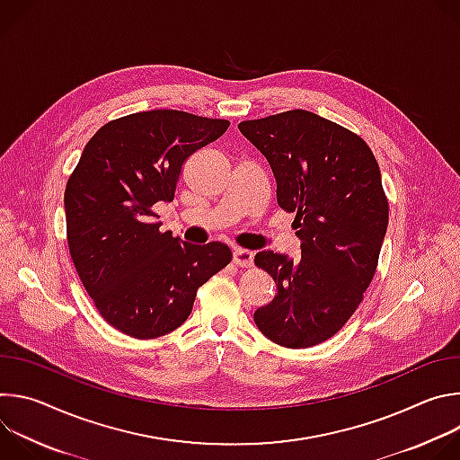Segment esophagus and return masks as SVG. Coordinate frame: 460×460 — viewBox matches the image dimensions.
<instances>
[{"instance_id":"esophagus-1","label":"esophagus","mask_w":460,"mask_h":460,"mask_svg":"<svg viewBox=\"0 0 460 460\" xmlns=\"http://www.w3.org/2000/svg\"><path fill=\"white\" fill-rule=\"evenodd\" d=\"M233 261L238 268H249L252 264V252L238 247L233 251Z\"/></svg>"}]
</instances>
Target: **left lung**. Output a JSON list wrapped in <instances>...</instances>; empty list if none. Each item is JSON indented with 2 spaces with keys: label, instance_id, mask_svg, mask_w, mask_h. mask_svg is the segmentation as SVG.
<instances>
[{
  "label": "left lung",
  "instance_id": "8db88e82",
  "mask_svg": "<svg viewBox=\"0 0 460 460\" xmlns=\"http://www.w3.org/2000/svg\"><path fill=\"white\" fill-rule=\"evenodd\" d=\"M238 128L270 162L277 202L296 215L302 240L295 258L256 252L254 264L273 277L277 295L254 311V323L279 346H316L342 330L376 271L387 229L378 164L360 137L309 111Z\"/></svg>",
  "mask_w": 460,
  "mask_h": 460
}]
</instances>
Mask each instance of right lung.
<instances>
[{"label":"right lung","mask_w":460,"mask_h":460,"mask_svg":"<svg viewBox=\"0 0 460 460\" xmlns=\"http://www.w3.org/2000/svg\"><path fill=\"white\" fill-rule=\"evenodd\" d=\"M227 119L156 109L105 123L65 187L67 242L100 314L118 332L156 339L190 314L196 291L231 261L222 242L162 233L153 206L172 202L183 162L218 140Z\"/></svg>","instance_id":"1"}]
</instances>
